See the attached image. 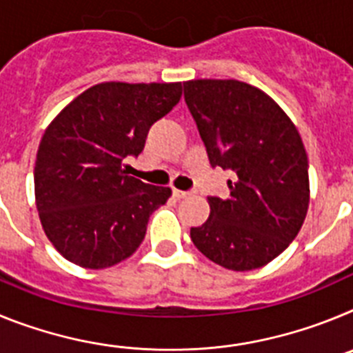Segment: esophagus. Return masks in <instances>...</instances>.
<instances>
[{"mask_svg": "<svg viewBox=\"0 0 353 353\" xmlns=\"http://www.w3.org/2000/svg\"><path fill=\"white\" fill-rule=\"evenodd\" d=\"M173 196L176 199H183V198H187V196H189V192H187V191H179V189H173Z\"/></svg>", "mask_w": 353, "mask_h": 353, "instance_id": "34e87169", "label": "esophagus"}]
</instances>
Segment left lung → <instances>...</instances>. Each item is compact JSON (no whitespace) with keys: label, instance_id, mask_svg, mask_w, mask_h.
Here are the masks:
<instances>
[{"label":"left lung","instance_id":"1","mask_svg":"<svg viewBox=\"0 0 353 353\" xmlns=\"http://www.w3.org/2000/svg\"><path fill=\"white\" fill-rule=\"evenodd\" d=\"M212 168L230 170V194L208 196L192 244L224 269H260L290 245L307 214L310 174L301 134L261 90L236 79L183 83Z\"/></svg>","mask_w":353,"mask_h":353}]
</instances>
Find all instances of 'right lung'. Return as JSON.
<instances>
[{
    "label": "right lung",
    "mask_w": 353,
    "mask_h": 353,
    "mask_svg": "<svg viewBox=\"0 0 353 353\" xmlns=\"http://www.w3.org/2000/svg\"><path fill=\"white\" fill-rule=\"evenodd\" d=\"M182 97V83H101L76 97L46 129L37 152L35 199L56 251L84 269L113 267L145 239L170 187L125 174L146 134Z\"/></svg>",
    "instance_id": "add662e5"
}]
</instances>
